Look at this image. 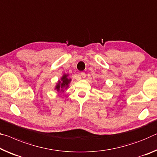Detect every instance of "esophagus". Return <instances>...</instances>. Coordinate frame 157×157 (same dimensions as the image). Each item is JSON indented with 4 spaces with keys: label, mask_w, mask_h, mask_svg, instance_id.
Here are the masks:
<instances>
[{
    "label": "esophagus",
    "mask_w": 157,
    "mask_h": 157,
    "mask_svg": "<svg viewBox=\"0 0 157 157\" xmlns=\"http://www.w3.org/2000/svg\"><path fill=\"white\" fill-rule=\"evenodd\" d=\"M80 76H81V78H86V74H85V73H84V72H82V73H80Z\"/></svg>",
    "instance_id": "esophagus-1"
}]
</instances>
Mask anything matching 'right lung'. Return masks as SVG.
Returning a JSON list of instances; mask_svg holds the SVG:
<instances>
[{"label": "right lung", "mask_w": 157, "mask_h": 157, "mask_svg": "<svg viewBox=\"0 0 157 157\" xmlns=\"http://www.w3.org/2000/svg\"><path fill=\"white\" fill-rule=\"evenodd\" d=\"M68 76L69 74H63L61 79H59L58 82L56 83L54 89H56L59 93L63 92L64 89H66L69 86V84L71 83V79L69 78Z\"/></svg>", "instance_id": "1"}]
</instances>
